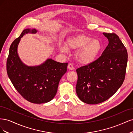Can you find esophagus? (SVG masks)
I'll use <instances>...</instances> for the list:
<instances>
[{"label": "esophagus", "mask_w": 133, "mask_h": 133, "mask_svg": "<svg viewBox=\"0 0 133 133\" xmlns=\"http://www.w3.org/2000/svg\"><path fill=\"white\" fill-rule=\"evenodd\" d=\"M68 69H69L71 70H74V67L73 64H71V63L68 64Z\"/></svg>", "instance_id": "34e87169"}]
</instances>
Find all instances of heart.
Returning a JSON list of instances; mask_svg holds the SVG:
<instances>
[{
    "mask_svg": "<svg viewBox=\"0 0 133 133\" xmlns=\"http://www.w3.org/2000/svg\"><path fill=\"white\" fill-rule=\"evenodd\" d=\"M69 49H77L75 58L83 65H88L94 62L102 49L101 42L97 39H93L84 34L74 35L68 39L66 45L60 46V51L66 53Z\"/></svg>",
    "mask_w": 133,
    "mask_h": 133,
    "instance_id": "b5f03b06",
    "label": "heart"
}]
</instances>
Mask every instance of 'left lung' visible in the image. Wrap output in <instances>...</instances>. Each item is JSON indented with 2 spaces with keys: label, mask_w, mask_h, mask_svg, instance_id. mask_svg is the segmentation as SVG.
I'll return each mask as SVG.
<instances>
[{
  "label": "left lung",
  "mask_w": 133,
  "mask_h": 133,
  "mask_svg": "<svg viewBox=\"0 0 133 133\" xmlns=\"http://www.w3.org/2000/svg\"><path fill=\"white\" fill-rule=\"evenodd\" d=\"M103 34L109 43L102 55L76 69V94L80 100L89 104H99L110 98L122 86L126 73V48L116 34Z\"/></svg>",
  "instance_id": "8db88e82"
}]
</instances>
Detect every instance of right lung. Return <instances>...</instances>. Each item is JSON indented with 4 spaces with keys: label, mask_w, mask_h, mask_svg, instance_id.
<instances>
[{
    "label": "right lung",
    "mask_w": 133,
    "mask_h": 133,
    "mask_svg": "<svg viewBox=\"0 0 133 133\" xmlns=\"http://www.w3.org/2000/svg\"><path fill=\"white\" fill-rule=\"evenodd\" d=\"M36 29H25L15 39L9 48L6 71L19 93L28 101L35 104L49 102L55 96L60 79L67 70L68 63H62L48 59L37 66H28L18 53L21 38L28 33L36 34Z\"/></svg>",
    "instance_id": "add662e5"
}]
</instances>
